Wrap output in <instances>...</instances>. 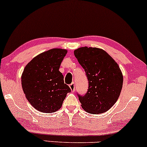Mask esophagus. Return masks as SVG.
Here are the masks:
<instances>
[{"label": "esophagus", "mask_w": 147, "mask_h": 147, "mask_svg": "<svg viewBox=\"0 0 147 147\" xmlns=\"http://www.w3.org/2000/svg\"><path fill=\"white\" fill-rule=\"evenodd\" d=\"M70 88V89H71V90L72 92H74L75 91V83H72L70 84V86H69Z\"/></svg>", "instance_id": "1"}]
</instances>
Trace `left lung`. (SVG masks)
<instances>
[{
	"label": "left lung",
	"instance_id": "1",
	"mask_svg": "<svg viewBox=\"0 0 147 147\" xmlns=\"http://www.w3.org/2000/svg\"><path fill=\"white\" fill-rule=\"evenodd\" d=\"M88 81L85 95L77 93L82 108L89 113L100 114L117 102L122 88L120 68L107 52L97 48L83 47L74 51Z\"/></svg>",
	"mask_w": 147,
	"mask_h": 147
}]
</instances>
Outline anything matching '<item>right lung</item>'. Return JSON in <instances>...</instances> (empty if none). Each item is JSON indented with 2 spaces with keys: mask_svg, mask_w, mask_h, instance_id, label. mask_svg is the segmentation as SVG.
Masks as SVG:
<instances>
[{
  "mask_svg": "<svg viewBox=\"0 0 147 147\" xmlns=\"http://www.w3.org/2000/svg\"><path fill=\"white\" fill-rule=\"evenodd\" d=\"M66 50L55 48L40 54L25 66L21 84L25 97L36 110L51 113L61 107L70 87L59 69Z\"/></svg>",
  "mask_w": 147,
  "mask_h": 147,
  "instance_id": "1",
  "label": "right lung"
}]
</instances>
